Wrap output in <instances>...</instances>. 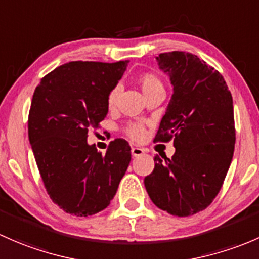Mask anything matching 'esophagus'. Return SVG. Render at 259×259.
<instances>
[{
	"mask_svg": "<svg viewBox=\"0 0 259 259\" xmlns=\"http://www.w3.org/2000/svg\"><path fill=\"white\" fill-rule=\"evenodd\" d=\"M131 153H132L133 157H140L145 153V149L141 147H132L131 148Z\"/></svg>",
	"mask_w": 259,
	"mask_h": 259,
	"instance_id": "1",
	"label": "esophagus"
}]
</instances>
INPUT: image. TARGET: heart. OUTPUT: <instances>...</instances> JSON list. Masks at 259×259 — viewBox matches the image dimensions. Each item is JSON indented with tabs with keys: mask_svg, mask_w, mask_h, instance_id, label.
I'll list each match as a JSON object with an SVG mask.
<instances>
[{
	"mask_svg": "<svg viewBox=\"0 0 259 259\" xmlns=\"http://www.w3.org/2000/svg\"><path fill=\"white\" fill-rule=\"evenodd\" d=\"M138 84H140L143 95H147V93L152 92V91L163 89V84H162L161 79H159L156 74L152 73L142 74V76L138 78ZM118 92V87H114V89L110 92L107 98L108 108H113L114 106H116ZM128 136L131 138H133V140H142V138L145 137V128H143L142 126H132L128 130Z\"/></svg>",
	"mask_w": 259,
	"mask_h": 259,
	"instance_id": "1",
	"label": "heart"
}]
</instances>
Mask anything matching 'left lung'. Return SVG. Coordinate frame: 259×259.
I'll return each instance as SVG.
<instances>
[{
    "mask_svg": "<svg viewBox=\"0 0 259 259\" xmlns=\"http://www.w3.org/2000/svg\"><path fill=\"white\" fill-rule=\"evenodd\" d=\"M159 68L173 95L154 141L173 138L176 152L145 178L149 198L169 214L187 217L206 209L220 192L236 143L233 100L225 78L198 56L161 53Z\"/></svg>",
    "mask_w": 259,
    "mask_h": 259,
    "instance_id": "1",
    "label": "left lung"
}]
</instances>
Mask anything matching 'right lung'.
<instances>
[{
	"instance_id": "obj_1",
	"label": "right lung",
	"mask_w": 259,
	"mask_h": 259,
	"mask_svg": "<svg viewBox=\"0 0 259 259\" xmlns=\"http://www.w3.org/2000/svg\"><path fill=\"white\" fill-rule=\"evenodd\" d=\"M128 61L65 63L41 79L32 97L28 138L51 199L77 217L105 209L131 162V147L112 141L106 154L87 143L108 113V95Z\"/></svg>"
}]
</instances>
